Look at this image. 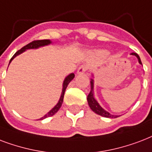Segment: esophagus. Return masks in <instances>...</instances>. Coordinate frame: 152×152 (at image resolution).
Masks as SVG:
<instances>
[{
  "mask_svg": "<svg viewBox=\"0 0 152 152\" xmlns=\"http://www.w3.org/2000/svg\"><path fill=\"white\" fill-rule=\"evenodd\" d=\"M86 70H87L86 66H85V65L81 66H79V67H78V69H77V75H82V74H83V73L86 72Z\"/></svg>",
  "mask_w": 152,
  "mask_h": 152,
  "instance_id": "1",
  "label": "esophagus"
}]
</instances>
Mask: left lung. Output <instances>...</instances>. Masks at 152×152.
<instances>
[{"mask_svg": "<svg viewBox=\"0 0 152 152\" xmlns=\"http://www.w3.org/2000/svg\"><path fill=\"white\" fill-rule=\"evenodd\" d=\"M131 55H134L138 59L139 63L142 65V63H141L140 58L139 56L136 53H131ZM93 78H91L90 80V86H91V89H90V92H89L88 97H87V102H88V104H89V106L90 107V109L92 111H94L95 113L98 114L100 116H104V117H107V118H116L120 116H117V115H113V114L109 113V112L106 111L105 109H104L102 108L100 104L97 102V101L95 99L94 97V75L92 74Z\"/></svg>", "mask_w": 152, "mask_h": 152, "instance_id": "8db88e82", "label": "left lung"}]
</instances>
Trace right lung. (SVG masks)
Instances as JSON below:
<instances>
[{
  "label": "right lung",
  "mask_w": 152,
  "mask_h": 152,
  "mask_svg": "<svg viewBox=\"0 0 152 152\" xmlns=\"http://www.w3.org/2000/svg\"><path fill=\"white\" fill-rule=\"evenodd\" d=\"M52 43L50 39H43V40H36V41H33V42H31V43H28V45L24 46L23 48H22L20 50H19L18 51H16L15 53V55L12 57V58L9 61V64L11 63V62L12 60L15 58L17 56V55H20L23 52H24L25 50H29V49H38V48H41V47H44V46H48L49 44ZM74 77H75V74L74 73H71L69 75H67L66 77H65V79L63 81V89H62V93H61V96H60V98L58 100V102L56 104H55V106L53 107L52 109H50V111L48 112V113L45 114L43 117H41L39 120H43V119L47 118V117H49V116H52L53 115H55L58 111V109H60V107L62 106V104H63V97H64V94H65L66 89V87L69 85L71 81L74 79Z\"/></svg>",
  "instance_id": "obj_1"
}]
</instances>
